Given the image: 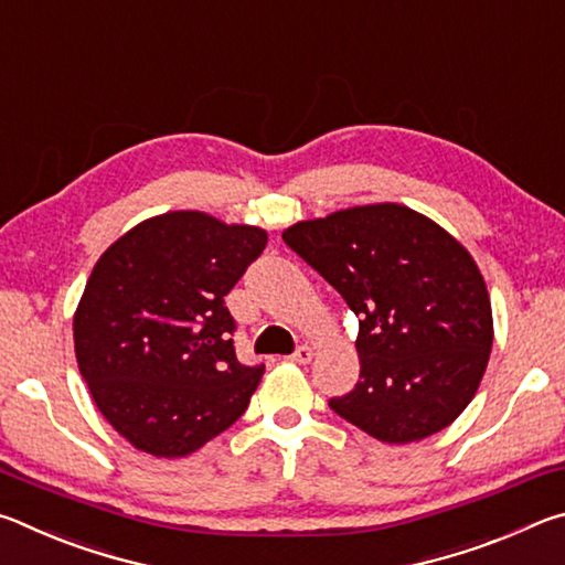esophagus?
I'll return each instance as SVG.
<instances>
[{
	"label": "esophagus",
	"mask_w": 565,
	"mask_h": 565,
	"mask_svg": "<svg viewBox=\"0 0 565 565\" xmlns=\"http://www.w3.org/2000/svg\"><path fill=\"white\" fill-rule=\"evenodd\" d=\"M311 359H313V349L306 347V343H303V347L296 349L289 356V361H294V363H309Z\"/></svg>",
	"instance_id": "34e87169"
}]
</instances>
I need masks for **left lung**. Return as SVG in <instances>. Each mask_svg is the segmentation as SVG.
Instances as JSON below:
<instances>
[{
  "label": "left lung",
  "mask_w": 565,
  "mask_h": 565,
  "mask_svg": "<svg viewBox=\"0 0 565 565\" xmlns=\"http://www.w3.org/2000/svg\"><path fill=\"white\" fill-rule=\"evenodd\" d=\"M284 242L359 317V384L329 406L384 444H411L471 404L493 347L486 281L431 218L369 204L299 222Z\"/></svg>",
  "instance_id": "obj_1"
}]
</instances>
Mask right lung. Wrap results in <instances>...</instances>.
Here are the masks:
<instances>
[{"label": "right lung", "mask_w": 565, "mask_h": 565, "mask_svg": "<svg viewBox=\"0 0 565 565\" xmlns=\"http://www.w3.org/2000/svg\"><path fill=\"white\" fill-rule=\"evenodd\" d=\"M264 246L259 226L169 212L99 256L74 313V351L94 404L134 448L189 456L246 411L264 366L236 359L224 296Z\"/></svg>", "instance_id": "add662e5"}]
</instances>
